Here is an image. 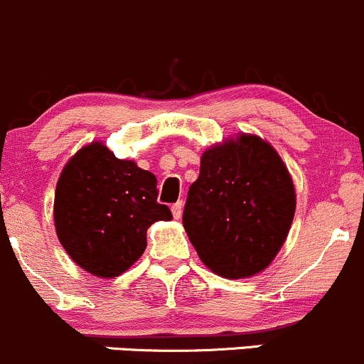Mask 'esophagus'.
Masks as SVG:
<instances>
[{
    "label": "esophagus",
    "mask_w": 364,
    "mask_h": 364,
    "mask_svg": "<svg viewBox=\"0 0 364 364\" xmlns=\"http://www.w3.org/2000/svg\"><path fill=\"white\" fill-rule=\"evenodd\" d=\"M182 201H177V203L175 205H171V213H173V217L175 219H181L182 217Z\"/></svg>",
    "instance_id": "esophagus-1"
}]
</instances>
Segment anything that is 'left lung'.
Returning <instances> with one entry per match:
<instances>
[{"label": "left lung", "mask_w": 364, "mask_h": 364, "mask_svg": "<svg viewBox=\"0 0 364 364\" xmlns=\"http://www.w3.org/2000/svg\"><path fill=\"white\" fill-rule=\"evenodd\" d=\"M294 210L293 181L275 149L259 136L240 134L201 156L182 223L213 273L243 279L272 263L286 242Z\"/></svg>", "instance_id": "obj_1"}]
</instances>
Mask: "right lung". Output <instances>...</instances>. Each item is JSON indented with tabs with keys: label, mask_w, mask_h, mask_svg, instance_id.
<instances>
[{
	"label": "right lung",
	"mask_w": 364,
	"mask_h": 364,
	"mask_svg": "<svg viewBox=\"0 0 364 364\" xmlns=\"http://www.w3.org/2000/svg\"><path fill=\"white\" fill-rule=\"evenodd\" d=\"M156 177L100 141L80 149L55 187L54 223L71 259L96 277L124 273L147 247V230L170 220Z\"/></svg>",
	"instance_id": "add662e5"
}]
</instances>
